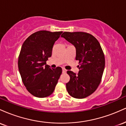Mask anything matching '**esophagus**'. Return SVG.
<instances>
[{"label": "esophagus", "mask_w": 126, "mask_h": 126, "mask_svg": "<svg viewBox=\"0 0 126 126\" xmlns=\"http://www.w3.org/2000/svg\"><path fill=\"white\" fill-rule=\"evenodd\" d=\"M62 71H63V73H66V70L64 69V68H63V69H62Z\"/></svg>", "instance_id": "esophagus-1"}]
</instances>
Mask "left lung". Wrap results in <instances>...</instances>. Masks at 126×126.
<instances>
[{
	"instance_id": "obj_1",
	"label": "left lung",
	"mask_w": 126,
	"mask_h": 126,
	"mask_svg": "<svg viewBox=\"0 0 126 126\" xmlns=\"http://www.w3.org/2000/svg\"><path fill=\"white\" fill-rule=\"evenodd\" d=\"M76 47V60L79 61L77 75L70 70L66 89L72 97L85 98L96 91L105 67V57L100 44L93 35L84 32H64L61 35Z\"/></svg>"
}]
</instances>
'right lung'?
Here are the masks:
<instances>
[{
	"instance_id": "1",
	"label": "right lung",
	"mask_w": 126,
	"mask_h": 126,
	"mask_svg": "<svg viewBox=\"0 0 126 126\" xmlns=\"http://www.w3.org/2000/svg\"><path fill=\"white\" fill-rule=\"evenodd\" d=\"M62 31H39L33 33L23 43L18 57V69L22 80L31 94L47 97L54 90L62 69H51L46 61L51 56L55 41Z\"/></svg>"
}]
</instances>
